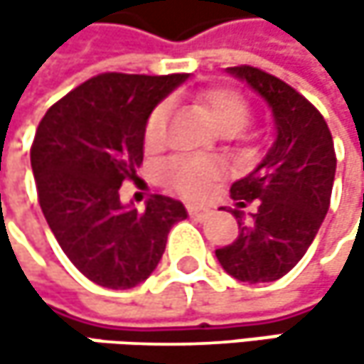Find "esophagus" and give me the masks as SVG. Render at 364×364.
<instances>
[{
	"label": "esophagus",
	"instance_id": "1",
	"mask_svg": "<svg viewBox=\"0 0 364 364\" xmlns=\"http://www.w3.org/2000/svg\"><path fill=\"white\" fill-rule=\"evenodd\" d=\"M187 213H189V217H193V219H204L210 210L206 208V206H196V204H189L187 206Z\"/></svg>",
	"mask_w": 364,
	"mask_h": 364
}]
</instances>
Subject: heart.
Returning <instances> with one entry per match:
<instances>
[{"mask_svg": "<svg viewBox=\"0 0 364 364\" xmlns=\"http://www.w3.org/2000/svg\"><path fill=\"white\" fill-rule=\"evenodd\" d=\"M200 103L208 111L210 122L223 134H234L247 126L251 117L249 101L230 88H210L200 95ZM171 113V103L162 101L147 115L143 141L147 149H158L166 136V122ZM162 181L168 187L177 189L183 196L198 198L202 196L213 179V168L198 160H171L162 166Z\"/></svg>", "mask_w": 364, "mask_h": 364, "instance_id": "heart-1", "label": "heart"}]
</instances>
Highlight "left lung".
<instances>
[{
	"mask_svg": "<svg viewBox=\"0 0 364 364\" xmlns=\"http://www.w3.org/2000/svg\"><path fill=\"white\" fill-rule=\"evenodd\" d=\"M247 82L274 115L276 139L263 160L232 185L238 238L217 249L221 267L240 282H274L310 249L325 219L335 179V149L325 117L282 80L249 65L228 67Z\"/></svg>",
	"mask_w": 364,
	"mask_h": 364,
	"instance_id": "obj_1",
	"label": "left lung"
}]
</instances>
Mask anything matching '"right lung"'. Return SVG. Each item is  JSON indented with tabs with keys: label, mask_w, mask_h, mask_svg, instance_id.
<instances>
[{
	"label": "right lung",
	"mask_w": 364,
	"mask_h": 364,
	"mask_svg": "<svg viewBox=\"0 0 364 364\" xmlns=\"http://www.w3.org/2000/svg\"><path fill=\"white\" fill-rule=\"evenodd\" d=\"M187 80L173 75H97L37 126L31 168L41 213L63 253L92 282L132 289L158 267L168 232L187 217L179 200L154 196L139 213L119 187L136 179L151 109Z\"/></svg>",
	"instance_id": "add662e5"
}]
</instances>
